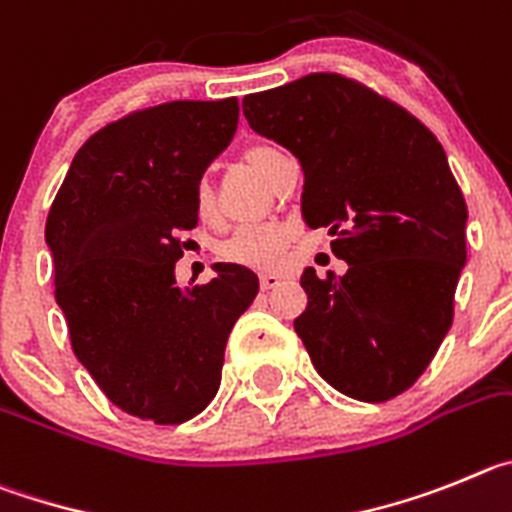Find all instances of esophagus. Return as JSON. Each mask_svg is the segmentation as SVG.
<instances>
[{"label":"esophagus","mask_w":512,"mask_h":512,"mask_svg":"<svg viewBox=\"0 0 512 512\" xmlns=\"http://www.w3.org/2000/svg\"><path fill=\"white\" fill-rule=\"evenodd\" d=\"M280 285V275H275V273H262L260 275V288L262 290H273V288H278Z\"/></svg>","instance_id":"obj_1"}]
</instances>
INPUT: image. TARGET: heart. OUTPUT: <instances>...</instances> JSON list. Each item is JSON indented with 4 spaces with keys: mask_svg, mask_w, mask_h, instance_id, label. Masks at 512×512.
<instances>
[{
    "mask_svg": "<svg viewBox=\"0 0 512 512\" xmlns=\"http://www.w3.org/2000/svg\"><path fill=\"white\" fill-rule=\"evenodd\" d=\"M245 160L262 178L270 181L275 173V165L283 160V155L270 150V147H252V150H247ZM196 206H199V214L204 219L214 214V191H211L209 183H199V188H196ZM288 237V229L273 222L242 224L222 245V257L229 262H237V265L273 270L283 260Z\"/></svg>",
    "mask_w": 512,
    "mask_h": 512,
    "instance_id": "heart-1",
    "label": "heart"
}]
</instances>
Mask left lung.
<instances>
[{
  "instance_id": "left-lung-1",
  "label": "left lung",
  "mask_w": 512,
  "mask_h": 512,
  "mask_svg": "<svg viewBox=\"0 0 512 512\" xmlns=\"http://www.w3.org/2000/svg\"><path fill=\"white\" fill-rule=\"evenodd\" d=\"M257 135L303 168L301 214L349 265L306 267L293 321L331 388L365 403L408 390L454 319L467 262V204L444 147L395 101L339 73H308L242 101Z\"/></svg>"
}]
</instances>
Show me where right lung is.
I'll list each match as a JSON object with an SVG mask.
<instances>
[{
  "mask_svg": "<svg viewBox=\"0 0 512 512\" xmlns=\"http://www.w3.org/2000/svg\"><path fill=\"white\" fill-rule=\"evenodd\" d=\"M237 122L234 96L127 114L81 145L50 206L45 242L73 354L142 421L183 423L214 400L229 331L260 288L234 262H216L204 285L176 283L196 188Z\"/></svg>",
  "mask_w": 512,
  "mask_h": 512,
  "instance_id": "right-lung-1",
  "label": "right lung"
}]
</instances>
